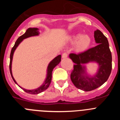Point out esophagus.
<instances>
[{
	"mask_svg": "<svg viewBox=\"0 0 120 120\" xmlns=\"http://www.w3.org/2000/svg\"><path fill=\"white\" fill-rule=\"evenodd\" d=\"M68 55H67V53H62V58H67Z\"/></svg>",
	"mask_w": 120,
	"mask_h": 120,
	"instance_id": "34e87169",
	"label": "esophagus"
}]
</instances>
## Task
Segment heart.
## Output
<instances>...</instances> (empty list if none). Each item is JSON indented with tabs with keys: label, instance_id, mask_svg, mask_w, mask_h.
Returning <instances> with one entry per match:
<instances>
[{
	"label": "heart",
	"instance_id": "b5f03b06",
	"mask_svg": "<svg viewBox=\"0 0 120 120\" xmlns=\"http://www.w3.org/2000/svg\"><path fill=\"white\" fill-rule=\"evenodd\" d=\"M68 40L71 44H75V50L77 53L84 52L89 48L91 43V38L88 35H82L80 33L71 35Z\"/></svg>",
	"mask_w": 120,
	"mask_h": 120
}]
</instances>
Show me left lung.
<instances>
[{"label":"left lung","mask_w":120,"mask_h":120,"mask_svg":"<svg viewBox=\"0 0 120 120\" xmlns=\"http://www.w3.org/2000/svg\"><path fill=\"white\" fill-rule=\"evenodd\" d=\"M97 45L79 54L70 53L69 58L75 64L71 73L72 82L77 88L90 91L105 83L112 70V55L106 37L100 30L94 31ZM96 62L98 68L96 74L91 76L87 73L85 65Z\"/></svg>","instance_id":"1"}]
</instances>
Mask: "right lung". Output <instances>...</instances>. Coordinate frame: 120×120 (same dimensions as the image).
I'll return each instance as SVG.
<instances>
[{
  "mask_svg": "<svg viewBox=\"0 0 120 120\" xmlns=\"http://www.w3.org/2000/svg\"><path fill=\"white\" fill-rule=\"evenodd\" d=\"M40 34V32H39V29L36 28V27H29L26 30V32L24 33V34L22 35V36L19 37V38L17 40L16 42L15 43L14 45V47H12V50H11V52L10 54V63H9V70H10V73L11 75V77H12V79L14 81V82L16 83L17 85H18V83H17V82L15 81V80L13 76H12V58H13V55L14 53L15 50L17 49V47L19 46V45L21 43L22 41H23V40L24 39L29 38V37H34V36H38ZM61 55H59L58 56H57L56 58H54L52 61H51L50 62V63L49 64L48 66H47V75H46V77H45V79L44 80V82L40 87H38V88L34 89V90H26L25 88H23L21 87L20 86L18 85L21 88L23 89L24 91L26 92V93H29V94H38L39 93H41L42 92H43L44 91L47 90V88L49 86L50 84L51 83V80H52V71L53 70L54 68L57 65H58L59 64V62H61Z\"/></svg>",
  "mask_w": 120,
  "mask_h": 120,
  "instance_id": "add662e5",
  "label": "right lung"
}]
</instances>
